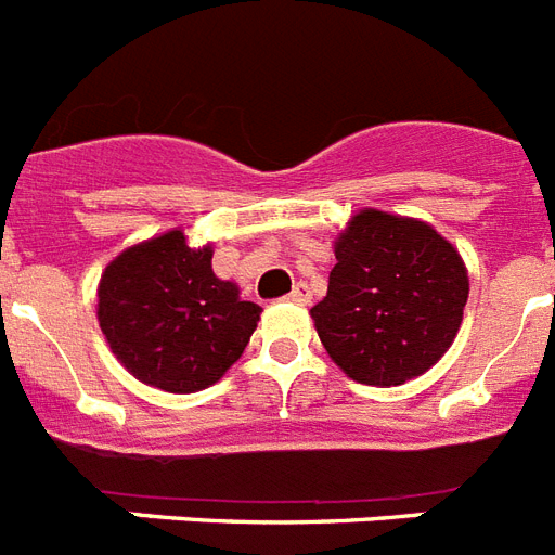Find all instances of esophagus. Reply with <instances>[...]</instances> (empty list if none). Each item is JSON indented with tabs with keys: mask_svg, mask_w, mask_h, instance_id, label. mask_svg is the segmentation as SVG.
Returning <instances> with one entry per match:
<instances>
[{
	"mask_svg": "<svg viewBox=\"0 0 555 555\" xmlns=\"http://www.w3.org/2000/svg\"><path fill=\"white\" fill-rule=\"evenodd\" d=\"M289 300H292V304L306 306L309 300H312V292H309V286H306V283H298V286L289 292Z\"/></svg>",
	"mask_w": 555,
	"mask_h": 555,
	"instance_id": "34e87169",
	"label": "esophagus"
}]
</instances>
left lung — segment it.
Listing matches in <instances>:
<instances>
[{
	"instance_id": "left-lung-1",
	"label": "left lung",
	"mask_w": 555,
	"mask_h": 555,
	"mask_svg": "<svg viewBox=\"0 0 555 555\" xmlns=\"http://www.w3.org/2000/svg\"><path fill=\"white\" fill-rule=\"evenodd\" d=\"M326 298L312 306L323 349L349 378L398 387L453 347L467 266L424 220L363 208L335 241Z\"/></svg>"
}]
</instances>
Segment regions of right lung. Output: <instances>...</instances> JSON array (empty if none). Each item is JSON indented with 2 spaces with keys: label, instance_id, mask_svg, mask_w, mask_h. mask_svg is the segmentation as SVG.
Returning a JSON list of instances; mask_svg holds the SVG:
<instances>
[{
  "label": "right lung",
  "instance_id": "add662e5",
  "mask_svg": "<svg viewBox=\"0 0 555 555\" xmlns=\"http://www.w3.org/2000/svg\"><path fill=\"white\" fill-rule=\"evenodd\" d=\"M211 246L192 249L183 229L119 251L100 278L96 321L137 380L197 392L223 378L249 344L260 306L211 272Z\"/></svg>",
  "mask_w": 555,
  "mask_h": 555
}]
</instances>
